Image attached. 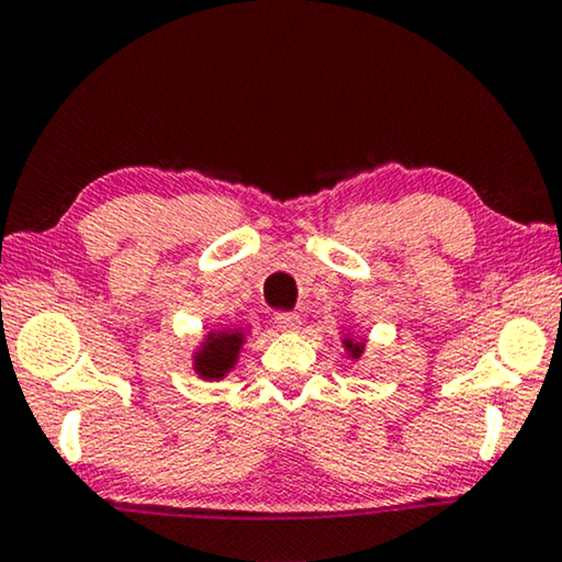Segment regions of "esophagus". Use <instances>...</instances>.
<instances>
[{"instance_id":"esophagus-1","label":"esophagus","mask_w":562,"mask_h":562,"mask_svg":"<svg viewBox=\"0 0 562 562\" xmlns=\"http://www.w3.org/2000/svg\"><path fill=\"white\" fill-rule=\"evenodd\" d=\"M274 324L280 326V331H297L301 328V316L297 313H277Z\"/></svg>"}]
</instances>
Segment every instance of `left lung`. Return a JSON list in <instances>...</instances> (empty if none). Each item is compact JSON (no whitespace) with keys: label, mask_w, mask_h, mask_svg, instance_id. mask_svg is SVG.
<instances>
[{"label":"left lung","mask_w":562,"mask_h":562,"mask_svg":"<svg viewBox=\"0 0 562 562\" xmlns=\"http://www.w3.org/2000/svg\"><path fill=\"white\" fill-rule=\"evenodd\" d=\"M341 347H344V351H347V357L351 359V362H359V359H362V355H364V349H368V341L355 339V336L344 334L341 336Z\"/></svg>","instance_id":"obj_1"}]
</instances>
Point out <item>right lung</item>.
Segmentation results:
<instances>
[{"label":"right lung","mask_w":562,"mask_h":562,"mask_svg":"<svg viewBox=\"0 0 562 562\" xmlns=\"http://www.w3.org/2000/svg\"><path fill=\"white\" fill-rule=\"evenodd\" d=\"M246 336L244 328H211L192 351V370L203 380H223L236 368Z\"/></svg>","instance_id":"1"}]
</instances>
